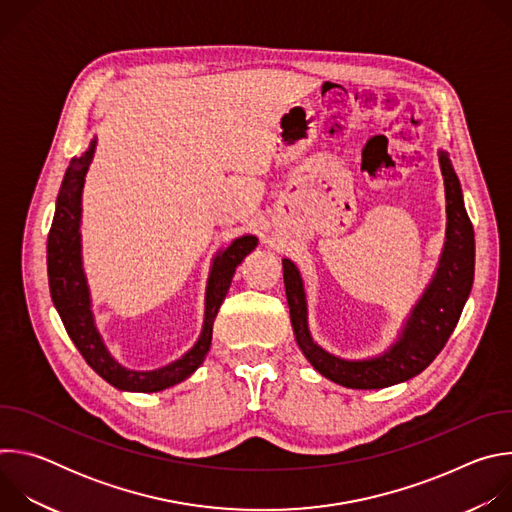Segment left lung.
<instances>
[{"mask_svg": "<svg viewBox=\"0 0 512 512\" xmlns=\"http://www.w3.org/2000/svg\"><path fill=\"white\" fill-rule=\"evenodd\" d=\"M437 156L446 186V243L429 285L409 312L389 350L358 360L324 350L312 338L308 326V302L300 269L294 261H281L296 342L312 367L332 383L348 389H383L409 381L442 352L460 320L474 283V229L448 152L440 150Z\"/></svg>", "mask_w": 512, "mask_h": 512, "instance_id": "8db88e82", "label": "left lung"}]
</instances>
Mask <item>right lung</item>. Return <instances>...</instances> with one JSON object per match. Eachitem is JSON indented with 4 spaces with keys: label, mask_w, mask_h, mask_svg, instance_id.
I'll list each match as a JSON object with an SVG mask.
<instances>
[{
    "label": "right lung",
    "mask_w": 512,
    "mask_h": 512,
    "mask_svg": "<svg viewBox=\"0 0 512 512\" xmlns=\"http://www.w3.org/2000/svg\"><path fill=\"white\" fill-rule=\"evenodd\" d=\"M97 148V137L81 158H72L66 168L48 233V285L54 308L89 367L119 391L158 393L188 379L204 362L210 340L212 324L231 287L237 265L257 247V237L243 235L227 249L218 251L212 259L206 296H204V322L194 346L178 360L154 371H131L109 352L101 332L97 330L91 310V291L83 269L81 253V216H83V186L89 166Z\"/></svg>",
    "instance_id": "right-lung-1"
}]
</instances>
